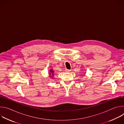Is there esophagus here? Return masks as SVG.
<instances>
[{
	"mask_svg": "<svg viewBox=\"0 0 124 124\" xmlns=\"http://www.w3.org/2000/svg\"><path fill=\"white\" fill-rule=\"evenodd\" d=\"M66 72H70V70H69V69H66Z\"/></svg>",
	"mask_w": 124,
	"mask_h": 124,
	"instance_id": "1",
	"label": "esophagus"
}]
</instances>
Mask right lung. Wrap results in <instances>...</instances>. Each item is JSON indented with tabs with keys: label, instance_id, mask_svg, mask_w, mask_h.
<instances>
[{
	"label": "right lung",
	"instance_id": "1",
	"mask_svg": "<svg viewBox=\"0 0 124 124\" xmlns=\"http://www.w3.org/2000/svg\"><path fill=\"white\" fill-rule=\"evenodd\" d=\"M50 72L51 73H49V75H50V77H51V76H54V70H50Z\"/></svg>",
	"mask_w": 124,
	"mask_h": 124
}]
</instances>
